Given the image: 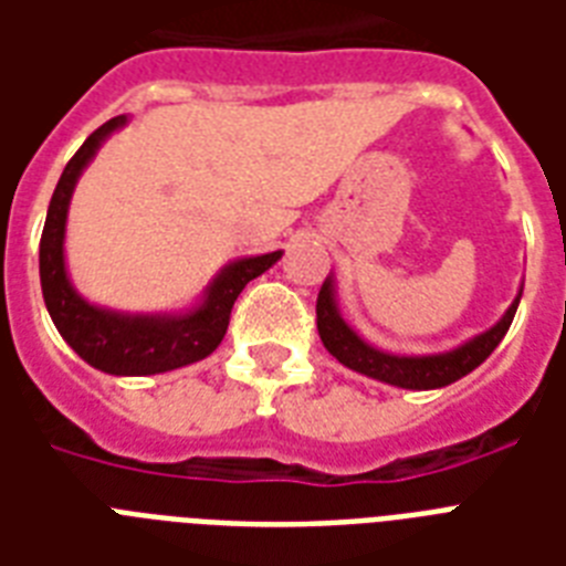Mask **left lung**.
<instances>
[{"instance_id":"left-lung-1","label":"left lung","mask_w":566,"mask_h":566,"mask_svg":"<svg viewBox=\"0 0 566 566\" xmlns=\"http://www.w3.org/2000/svg\"><path fill=\"white\" fill-rule=\"evenodd\" d=\"M520 296H523V291H520ZM520 296L505 311V317L496 326L488 328L484 335L473 337L470 344L458 346L452 353L390 355L381 353V349H373L370 344H364L361 337L346 326L344 317L337 314L332 279H326L317 296V332L323 346L349 370L364 373V376L378 378V381H387V385L405 387V390H434V387H447L461 376H467V373H473L500 346V340L511 328V319L517 314Z\"/></svg>"}]
</instances>
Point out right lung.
I'll use <instances>...</instances> for the list:
<instances>
[{"mask_svg": "<svg viewBox=\"0 0 566 566\" xmlns=\"http://www.w3.org/2000/svg\"><path fill=\"white\" fill-rule=\"evenodd\" d=\"M123 123L126 117L108 119L66 161L55 193H52V202H49L46 226H43V238H40V287H43L49 317L61 337L91 367L111 373V376H153V373L176 370V367L208 358L226 337L231 308H234L240 291L264 270H270L282 258V252L240 258L226 266L208 287L202 305L185 317H128V314L102 311L91 302H84L66 279V208H70L75 179L82 176L102 140Z\"/></svg>", "mask_w": 566, "mask_h": 566, "instance_id": "right-lung-1", "label": "right lung"}]
</instances>
